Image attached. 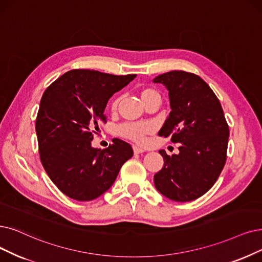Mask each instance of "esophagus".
I'll list each match as a JSON object with an SVG mask.
<instances>
[{
	"label": "esophagus",
	"mask_w": 262,
	"mask_h": 262,
	"mask_svg": "<svg viewBox=\"0 0 262 262\" xmlns=\"http://www.w3.org/2000/svg\"><path fill=\"white\" fill-rule=\"evenodd\" d=\"M133 151H134L135 154H141V152H144V151H145V149H144V148H142V147H140V146L133 145Z\"/></svg>",
	"instance_id": "34e87169"
}]
</instances>
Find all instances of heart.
<instances>
[{
	"instance_id": "heart-1",
	"label": "heart",
	"mask_w": 262,
	"mask_h": 262,
	"mask_svg": "<svg viewBox=\"0 0 262 262\" xmlns=\"http://www.w3.org/2000/svg\"><path fill=\"white\" fill-rule=\"evenodd\" d=\"M140 96L143 102L147 101L151 97L159 96V93L157 92L154 88L145 87L140 90ZM118 105V99H115L112 102V108L116 110ZM118 133L121 137L129 139L133 142L137 143H143L145 141V137L150 133V125L145 122H128L124 123L118 128Z\"/></svg>"
}]
</instances>
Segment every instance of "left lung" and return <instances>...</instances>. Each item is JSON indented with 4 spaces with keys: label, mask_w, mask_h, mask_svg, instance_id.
Segmentation results:
<instances>
[{
    "label": "left lung",
    "mask_w": 262,
    "mask_h": 262,
    "mask_svg": "<svg viewBox=\"0 0 262 262\" xmlns=\"http://www.w3.org/2000/svg\"><path fill=\"white\" fill-rule=\"evenodd\" d=\"M169 91L171 112L158 132L181 143L180 154L161 149L162 169L154 176L161 194L177 202L200 198L211 189L227 159L229 127L221 102L200 77L185 71H171L152 79Z\"/></svg>",
    "instance_id": "left-lung-1"
}]
</instances>
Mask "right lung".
I'll use <instances>...</instances> for the list:
<instances>
[{"mask_svg": "<svg viewBox=\"0 0 262 262\" xmlns=\"http://www.w3.org/2000/svg\"><path fill=\"white\" fill-rule=\"evenodd\" d=\"M135 76L72 70L41 97L35 122L39 158L52 183L71 199L90 201L107 191L133 156L131 145L119 139L103 150L91 142L98 123L106 120L111 97Z\"/></svg>", "mask_w": 262, "mask_h": 262, "instance_id": "1", "label": "right lung"}]
</instances>
